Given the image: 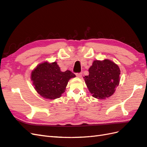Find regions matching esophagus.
I'll list each match as a JSON object with an SVG mask.
<instances>
[{
	"mask_svg": "<svg viewBox=\"0 0 147 147\" xmlns=\"http://www.w3.org/2000/svg\"><path fill=\"white\" fill-rule=\"evenodd\" d=\"M76 76L78 78H81L82 77V73H77L76 74Z\"/></svg>",
	"mask_w": 147,
	"mask_h": 147,
	"instance_id": "esophagus-1",
	"label": "esophagus"
}]
</instances>
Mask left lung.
Here are the masks:
<instances>
[{
	"instance_id": "obj_1",
	"label": "left lung",
	"mask_w": 147,
	"mask_h": 147,
	"mask_svg": "<svg viewBox=\"0 0 147 147\" xmlns=\"http://www.w3.org/2000/svg\"><path fill=\"white\" fill-rule=\"evenodd\" d=\"M120 69L112 61H94L89 69V75L84 77L92 96L104 99L112 96L119 85Z\"/></svg>"
}]
</instances>
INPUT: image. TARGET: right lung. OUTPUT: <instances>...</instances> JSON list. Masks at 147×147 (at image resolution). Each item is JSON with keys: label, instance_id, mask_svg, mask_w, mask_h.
I'll return each mask as SVG.
<instances>
[{"label": "right lung", "instance_id": "add662e5", "mask_svg": "<svg viewBox=\"0 0 147 147\" xmlns=\"http://www.w3.org/2000/svg\"><path fill=\"white\" fill-rule=\"evenodd\" d=\"M75 75L70 70L61 72L56 62H48L38 64L31 73L35 90L45 99L59 98L64 92L67 84Z\"/></svg>", "mask_w": 147, "mask_h": 147}]
</instances>
